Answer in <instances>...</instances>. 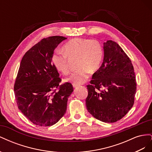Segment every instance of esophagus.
Returning <instances> with one entry per match:
<instances>
[{
  "instance_id": "34e87169",
  "label": "esophagus",
  "mask_w": 152,
  "mask_h": 152,
  "mask_svg": "<svg viewBox=\"0 0 152 152\" xmlns=\"http://www.w3.org/2000/svg\"><path fill=\"white\" fill-rule=\"evenodd\" d=\"M79 84H73V87H79Z\"/></svg>"
}]
</instances>
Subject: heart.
Returning a JSON list of instances; mask_svg holds the SVG:
<instances>
[{
    "label": "heart",
    "mask_w": 152,
    "mask_h": 152,
    "mask_svg": "<svg viewBox=\"0 0 152 152\" xmlns=\"http://www.w3.org/2000/svg\"><path fill=\"white\" fill-rule=\"evenodd\" d=\"M63 50H56L53 55L52 61L58 71L68 74L70 72V58H77V66L79 69L68 79L73 84L84 83L89 77L91 72H97L102 65L103 47L96 39H73L64 45Z\"/></svg>",
    "instance_id": "b5f03b06"
}]
</instances>
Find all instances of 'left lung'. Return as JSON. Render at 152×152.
<instances>
[{
    "instance_id": "1",
    "label": "left lung",
    "mask_w": 152,
    "mask_h": 152,
    "mask_svg": "<svg viewBox=\"0 0 152 152\" xmlns=\"http://www.w3.org/2000/svg\"><path fill=\"white\" fill-rule=\"evenodd\" d=\"M103 44V62L87 86L86 104L96 119L113 123L134 104L136 82L131 59L119 45L112 40Z\"/></svg>"
}]
</instances>
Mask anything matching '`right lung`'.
<instances>
[{"label":"right lung","mask_w":152,"mask_h":152,"mask_svg":"<svg viewBox=\"0 0 152 152\" xmlns=\"http://www.w3.org/2000/svg\"><path fill=\"white\" fill-rule=\"evenodd\" d=\"M66 38H44L23 57L14 86L18 108L32 123L50 126L66 111L68 98L73 91L72 84L65 82L52 63L54 49Z\"/></svg>","instance_id":"obj_1"}]
</instances>
